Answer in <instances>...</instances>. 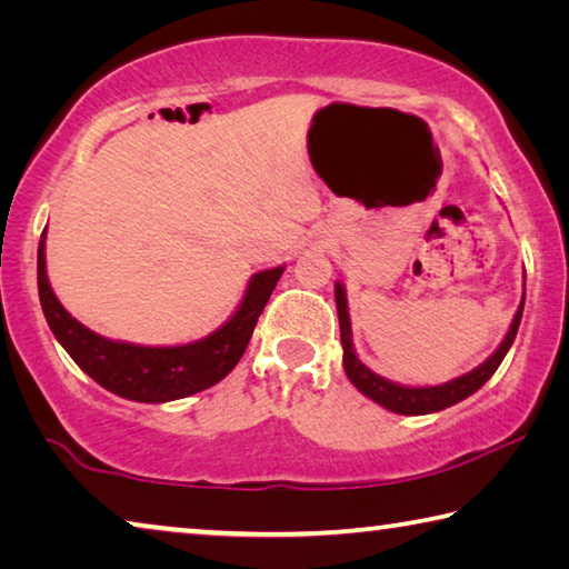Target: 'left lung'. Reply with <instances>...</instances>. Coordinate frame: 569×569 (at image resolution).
<instances>
[{"label": "left lung", "mask_w": 569, "mask_h": 569, "mask_svg": "<svg viewBox=\"0 0 569 569\" xmlns=\"http://www.w3.org/2000/svg\"><path fill=\"white\" fill-rule=\"evenodd\" d=\"M336 308H339L346 377L351 379L353 387L359 389L363 397H369L371 401L381 403L383 409H389L393 413H407V417H419V413L441 411V409L451 407V403H459L461 399L471 397V393L485 387V383L492 379V373L499 369V363H502V359L507 356L509 346L515 343L519 321H522V311H525V296H522V301H519L512 326H509V331L505 336V341L499 343V349L489 356L485 363L477 366V369L465 373V377H457L447 383H439V387H401V383H393L389 379L379 377V373H373L369 366H363L359 361V356H356V351H353L349 306H346V291L341 283H336Z\"/></svg>", "instance_id": "obj_1"}]
</instances>
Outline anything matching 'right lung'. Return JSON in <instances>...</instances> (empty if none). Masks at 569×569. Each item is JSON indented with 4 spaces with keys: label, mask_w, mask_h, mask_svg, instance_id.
<instances>
[{
    "label": "right lung",
    "mask_w": 569,
    "mask_h": 569,
    "mask_svg": "<svg viewBox=\"0 0 569 569\" xmlns=\"http://www.w3.org/2000/svg\"><path fill=\"white\" fill-rule=\"evenodd\" d=\"M47 233V230H44ZM44 233L37 248V288L44 319L72 361L112 393L142 403L186 399L226 379L253 336L283 266L250 278L238 311L206 339L182 346H134L90 331L57 301L44 268Z\"/></svg>",
    "instance_id": "obj_1"
}]
</instances>
